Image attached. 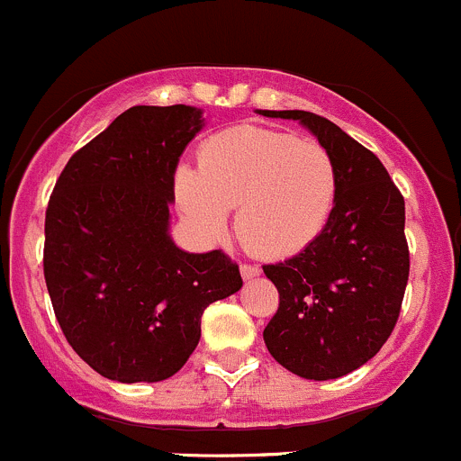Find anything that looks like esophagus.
<instances>
[{
  "instance_id": "34e87169",
  "label": "esophagus",
  "mask_w": 461,
  "mask_h": 461,
  "mask_svg": "<svg viewBox=\"0 0 461 461\" xmlns=\"http://www.w3.org/2000/svg\"><path fill=\"white\" fill-rule=\"evenodd\" d=\"M258 274H260L258 265H248V263L240 265V276H243L245 281H252V278H257Z\"/></svg>"
}]
</instances>
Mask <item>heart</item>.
Wrapping results in <instances>:
<instances>
[{
  "instance_id": "obj_1",
  "label": "heart",
  "mask_w": 461,
  "mask_h": 461,
  "mask_svg": "<svg viewBox=\"0 0 461 461\" xmlns=\"http://www.w3.org/2000/svg\"><path fill=\"white\" fill-rule=\"evenodd\" d=\"M337 165L319 142L260 127L213 136L198 153V169L180 165L174 194L189 225L207 239L236 231L249 252L285 258L319 239L337 203Z\"/></svg>"
}]
</instances>
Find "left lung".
<instances>
[{"instance_id":"8db88e82","label":"left lung","mask_w":461,"mask_h":461,"mask_svg":"<svg viewBox=\"0 0 461 461\" xmlns=\"http://www.w3.org/2000/svg\"><path fill=\"white\" fill-rule=\"evenodd\" d=\"M296 120L337 165L339 189L321 236L263 272L278 310L263 330L269 355L303 379L328 381L361 368L381 350L408 283L406 204L373 151L310 111H263Z\"/></svg>"}]
</instances>
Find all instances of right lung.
I'll return each instance as SVG.
<instances>
[{"mask_svg":"<svg viewBox=\"0 0 461 461\" xmlns=\"http://www.w3.org/2000/svg\"><path fill=\"white\" fill-rule=\"evenodd\" d=\"M204 127L196 106H131L73 153L44 222V278L64 337L111 381L169 379L201 341L209 303L243 287L221 249L169 234L174 174Z\"/></svg>","mask_w":461,"mask_h":461,"instance_id":"1","label":"right lung"}]
</instances>
